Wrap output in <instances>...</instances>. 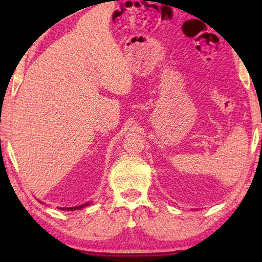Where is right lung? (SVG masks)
Instances as JSON below:
<instances>
[{"label":"right lung","mask_w":262,"mask_h":262,"mask_svg":"<svg viewBox=\"0 0 262 262\" xmlns=\"http://www.w3.org/2000/svg\"><path fill=\"white\" fill-rule=\"evenodd\" d=\"M89 204H91V202H89V203H85V204H83V205H80V206H74V207H59V209H62V210H64V211H75V210H81V209H83L84 206H88Z\"/></svg>","instance_id":"obj_1"}]
</instances>
